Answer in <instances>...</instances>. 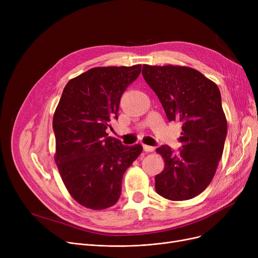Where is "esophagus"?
I'll return each instance as SVG.
<instances>
[{
  "label": "esophagus",
  "instance_id": "esophagus-1",
  "mask_svg": "<svg viewBox=\"0 0 258 258\" xmlns=\"http://www.w3.org/2000/svg\"><path fill=\"white\" fill-rule=\"evenodd\" d=\"M143 150L146 153H150V152H154L155 151V147L154 146H150V145H143Z\"/></svg>",
  "mask_w": 258,
  "mask_h": 258
}]
</instances>
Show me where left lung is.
I'll return each mask as SVG.
<instances>
[{
	"label": "left lung",
	"instance_id": "1",
	"mask_svg": "<svg viewBox=\"0 0 258 258\" xmlns=\"http://www.w3.org/2000/svg\"><path fill=\"white\" fill-rule=\"evenodd\" d=\"M142 75L156 93L168 121L182 124L174 153L168 145L157 148L165 167L155 178L156 191L171 201L190 200L212 181L227 137L221 92L213 81L188 67L143 64Z\"/></svg>",
	"mask_w": 258,
	"mask_h": 258
}]
</instances>
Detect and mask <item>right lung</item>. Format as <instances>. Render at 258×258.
Returning a JSON list of instances; mask_svg holds the SVG:
<instances>
[{
    "instance_id": "obj_1",
    "label": "right lung",
    "mask_w": 258,
    "mask_h": 258,
    "mask_svg": "<svg viewBox=\"0 0 258 258\" xmlns=\"http://www.w3.org/2000/svg\"><path fill=\"white\" fill-rule=\"evenodd\" d=\"M141 73V64L98 67L71 79L53 116L55 162L72 198L87 208L105 209L121 195L125 170L142 145L125 146L105 132L118 119L125 89Z\"/></svg>"
}]
</instances>
